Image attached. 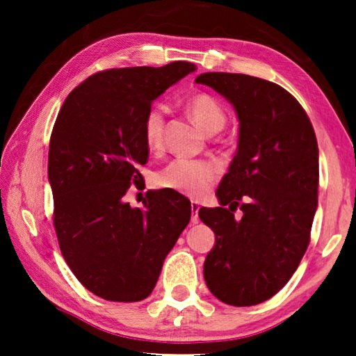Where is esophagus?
<instances>
[{
  "instance_id": "obj_1",
  "label": "esophagus",
  "mask_w": 356,
  "mask_h": 356,
  "mask_svg": "<svg viewBox=\"0 0 356 356\" xmlns=\"http://www.w3.org/2000/svg\"><path fill=\"white\" fill-rule=\"evenodd\" d=\"M200 202L197 201H191V212H193V215H191V222H196L200 221V216H197V212H200Z\"/></svg>"
}]
</instances>
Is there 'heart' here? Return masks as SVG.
I'll return each instance as SVG.
<instances>
[{"instance_id": "1", "label": "heart", "mask_w": 356, "mask_h": 356, "mask_svg": "<svg viewBox=\"0 0 356 356\" xmlns=\"http://www.w3.org/2000/svg\"><path fill=\"white\" fill-rule=\"evenodd\" d=\"M185 110L193 122L206 135H215L225 127L226 113L218 102L207 94H196L186 100ZM165 135V108L155 105L143 118V138L149 149H160ZM216 179V170L210 163L191 160H174L156 172L155 184L180 195L200 197Z\"/></svg>"}]
</instances>
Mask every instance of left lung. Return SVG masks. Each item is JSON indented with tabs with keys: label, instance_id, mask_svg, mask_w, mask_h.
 <instances>
[{
	"label": "left lung",
	"instance_id": "8db88e82",
	"mask_svg": "<svg viewBox=\"0 0 356 356\" xmlns=\"http://www.w3.org/2000/svg\"><path fill=\"white\" fill-rule=\"evenodd\" d=\"M195 81L222 95L240 125L237 152L216 190L220 207L200 210L215 232L204 280L222 303L254 306L287 284L309 245L318 186L316 134L297 99L272 81L226 72ZM237 207L240 220L233 216Z\"/></svg>",
	"mask_w": 356,
	"mask_h": 356
}]
</instances>
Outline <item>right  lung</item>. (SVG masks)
<instances>
[{"instance_id":"1","label":"right lung","mask_w":356,"mask_h":356,"mask_svg":"<svg viewBox=\"0 0 356 356\" xmlns=\"http://www.w3.org/2000/svg\"><path fill=\"white\" fill-rule=\"evenodd\" d=\"M196 65L99 72L61 106L48 150V182L64 261L81 284L110 301H141L190 222L191 206L176 191H147L143 209L124 196L147 161L143 118L168 88ZM138 186V185H136Z\"/></svg>"}]
</instances>
